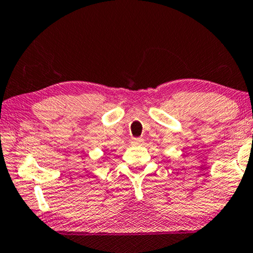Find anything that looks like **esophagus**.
I'll use <instances>...</instances> for the list:
<instances>
[{"label": "esophagus", "instance_id": "obj_1", "mask_svg": "<svg viewBox=\"0 0 253 253\" xmlns=\"http://www.w3.org/2000/svg\"><path fill=\"white\" fill-rule=\"evenodd\" d=\"M142 142H143V140H142V138H140V137L134 138V140H133L134 144H142Z\"/></svg>", "mask_w": 253, "mask_h": 253}]
</instances>
